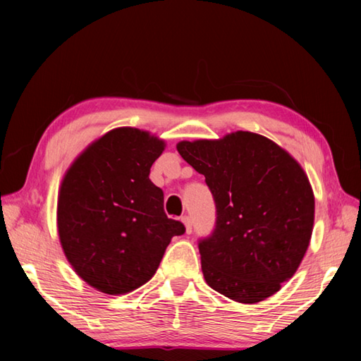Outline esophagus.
Wrapping results in <instances>:
<instances>
[{
	"label": "esophagus",
	"mask_w": 361,
	"mask_h": 361,
	"mask_svg": "<svg viewBox=\"0 0 361 361\" xmlns=\"http://www.w3.org/2000/svg\"><path fill=\"white\" fill-rule=\"evenodd\" d=\"M181 221H183V224H185V226H186V233H188V234L192 233V219H190L189 216H183V217H181Z\"/></svg>",
	"instance_id": "34e87169"
}]
</instances>
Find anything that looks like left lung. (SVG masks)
Listing matches in <instances>:
<instances>
[{
  "label": "left lung",
  "mask_w": 361,
  "mask_h": 361,
  "mask_svg": "<svg viewBox=\"0 0 361 361\" xmlns=\"http://www.w3.org/2000/svg\"><path fill=\"white\" fill-rule=\"evenodd\" d=\"M183 159L204 175L216 224L198 239L208 286L237 302L274 295L307 251L315 198L296 161L278 144L250 132L219 141H183Z\"/></svg>",
  "instance_id": "left-lung-1"
}]
</instances>
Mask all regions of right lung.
Wrapping results in <instances>:
<instances>
[{
	"mask_svg": "<svg viewBox=\"0 0 361 361\" xmlns=\"http://www.w3.org/2000/svg\"><path fill=\"white\" fill-rule=\"evenodd\" d=\"M164 142L137 128L111 130L66 172L57 226L66 259L91 287L128 293L147 282L173 235L186 228L164 212L149 178Z\"/></svg>",
	"mask_w": 361,
	"mask_h": 361,
	"instance_id": "obj_1",
	"label": "right lung"
}]
</instances>
